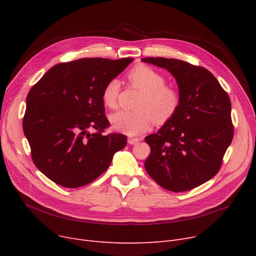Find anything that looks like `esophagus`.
<instances>
[{
	"label": "esophagus",
	"mask_w": 256,
	"mask_h": 256,
	"mask_svg": "<svg viewBox=\"0 0 256 256\" xmlns=\"http://www.w3.org/2000/svg\"><path fill=\"white\" fill-rule=\"evenodd\" d=\"M139 141H140L139 138H128V144H130V145L136 144V143H138Z\"/></svg>",
	"instance_id": "34e87169"
}]
</instances>
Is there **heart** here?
<instances>
[{
  "mask_svg": "<svg viewBox=\"0 0 256 256\" xmlns=\"http://www.w3.org/2000/svg\"><path fill=\"white\" fill-rule=\"evenodd\" d=\"M130 86L143 91L137 102V110L119 111L111 115L113 128L128 136H135L148 130L154 122L164 124L178 113L180 93L173 86L166 85L165 76L150 66L138 64L128 72ZM120 93L117 78L108 80L102 91L106 106L116 109Z\"/></svg>",
  "mask_w": 256,
  "mask_h": 256,
  "instance_id": "1",
  "label": "heart"
}]
</instances>
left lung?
Instances as JSON below:
<instances>
[{
	"instance_id": "8db88e82",
	"label": "left lung",
	"mask_w": 256,
	"mask_h": 256,
	"mask_svg": "<svg viewBox=\"0 0 256 256\" xmlns=\"http://www.w3.org/2000/svg\"><path fill=\"white\" fill-rule=\"evenodd\" d=\"M142 61L170 72L182 98L176 116L145 138L150 146L145 169L168 191L192 190L216 176L232 141L230 96L204 67L160 57Z\"/></svg>"
}]
</instances>
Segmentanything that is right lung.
Instances as JSON below:
<instances>
[{"mask_svg": "<svg viewBox=\"0 0 256 256\" xmlns=\"http://www.w3.org/2000/svg\"><path fill=\"white\" fill-rule=\"evenodd\" d=\"M132 58H83L52 66L30 89L22 128L35 166L55 184L80 188L109 168L126 145L110 126L102 91ZM93 130L92 133L88 130Z\"/></svg>", "mask_w": 256, "mask_h": 256, "instance_id": "obj_1", "label": "right lung"}]
</instances>
